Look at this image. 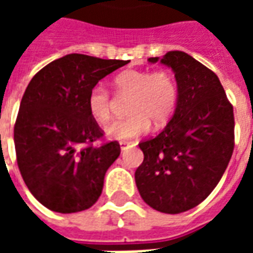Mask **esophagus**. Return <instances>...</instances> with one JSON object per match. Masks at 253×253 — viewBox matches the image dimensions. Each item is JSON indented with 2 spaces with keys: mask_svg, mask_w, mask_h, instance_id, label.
<instances>
[{
  "mask_svg": "<svg viewBox=\"0 0 253 253\" xmlns=\"http://www.w3.org/2000/svg\"><path fill=\"white\" fill-rule=\"evenodd\" d=\"M130 146V142H121V150L122 152H125L127 148Z\"/></svg>",
  "mask_w": 253,
  "mask_h": 253,
  "instance_id": "obj_1",
  "label": "esophagus"
}]
</instances>
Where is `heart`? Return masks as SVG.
I'll return each mask as SVG.
<instances>
[{
    "label": "heart",
    "instance_id": "heart-1",
    "mask_svg": "<svg viewBox=\"0 0 253 253\" xmlns=\"http://www.w3.org/2000/svg\"><path fill=\"white\" fill-rule=\"evenodd\" d=\"M118 94L131 96L128 118L112 122L105 127V134L115 141L127 142L141 137L153 123L163 127L168 123L177 105L179 88L175 77L168 70H126L114 80ZM89 114L99 123L111 119L112 101L108 90L96 85L86 99Z\"/></svg>",
    "mask_w": 253,
    "mask_h": 253
}]
</instances>
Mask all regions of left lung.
Segmentation results:
<instances>
[{
  "mask_svg": "<svg viewBox=\"0 0 253 253\" xmlns=\"http://www.w3.org/2000/svg\"><path fill=\"white\" fill-rule=\"evenodd\" d=\"M175 73L179 100L169 123L142 141L135 183L145 203L167 214L198 206L221 180L234 148L233 105L217 74L183 51L160 59Z\"/></svg>",
  "mask_w": 253,
  "mask_h": 253,
  "instance_id": "1",
  "label": "left lung"
}]
</instances>
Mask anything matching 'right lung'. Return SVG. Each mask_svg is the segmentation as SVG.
Returning a JSON list of instances; mask_svg holds the SVG:
<instances>
[{
	"label": "right lung",
	"mask_w": 253,
	"mask_h": 253,
	"mask_svg": "<svg viewBox=\"0 0 253 253\" xmlns=\"http://www.w3.org/2000/svg\"><path fill=\"white\" fill-rule=\"evenodd\" d=\"M127 63L69 54L39 70L25 89L14 125L17 165L31 194L52 211H83L101 195L121 146H94L104 132L86 99L101 78Z\"/></svg>",
	"instance_id": "1"
}]
</instances>
